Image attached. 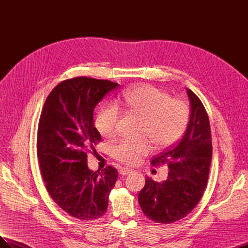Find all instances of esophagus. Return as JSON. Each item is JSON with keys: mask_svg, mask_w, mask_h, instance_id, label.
<instances>
[{"mask_svg": "<svg viewBox=\"0 0 248 248\" xmlns=\"http://www.w3.org/2000/svg\"><path fill=\"white\" fill-rule=\"evenodd\" d=\"M130 172H132V170H130L128 168H121V169H120V174H121V175H128V174H130Z\"/></svg>", "mask_w": 248, "mask_h": 248, "instance_id": "obj_1", "label": "esophagus"}]
</instances>
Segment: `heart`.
<instances>
[{
	"label": "heart",
	"mask_w": 248,
	"mask_h": 248,
	"mask_svg": "<svg viewBox=\"0 0 248 248\" xmlns=\"http://www.w3.org/2000/svg\"><path fill=\"white\" fill-rule=\"evenodd\" d=\"M119 103L142 118L140 133L148 136L158 148H168L182 137L189 120L187 104L157 89L152 85H141L125 91ZM120 108L116 103L102 107L96 117V128L103 137H112L117 132ZM151 151L147 138H126L112 147V155L128 166L139 163L141 156Z\"/></svg>",
	"instance_id": "1"
}]
</instances>
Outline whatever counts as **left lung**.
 I'll list each match as a JSON object with an SVG mask.
<instances>
[{
  "label": "left lung",
  "instance_id": "obj_1",
  "mask_svg": "<svg viewBox=\"0 0 248 248\" xmlns=\"http://www.w3.org/2000/svg\"><path fill=\"white\" fill-rule=\"evenodd\" d=\"M190 103L189 121L183 138L174 147L153 157V166L167 163L166 181L146 178L139 193L142 212L155 222L182 219L198 205L207 186L212 159V140L207 111L199 97L186 89Z\"/></svg>",
  "mask_w": 248,
  "mask_h": 248
}]
</instances>
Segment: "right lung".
Returning <instances> with one entry per match:
<instances>
[{
    "label": "right lung",
    "instance_id": "add662e5",
    "mask_svg": "<svg viewBox=\"0 0 248 248\" xmlns=\"http://www.w3.org/2000/svg\"><path fill=\"white\" fill-rule=\"evenodd\" d=\"M117 82L79 77L64 80L44 103L37 132V156L46 189L70 216L93 220L107 212L118 171L88 168V152L101 140L93 112Z\"/></svg>",
    "mask_w": 248,
    "mask_h": 248
}]
</instances>
